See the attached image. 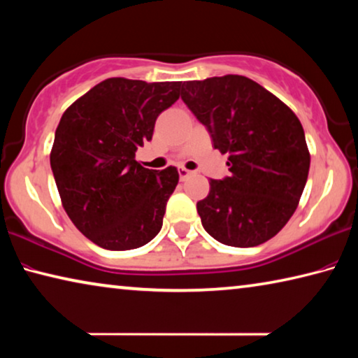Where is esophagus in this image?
<instances>
[{
  "instance_id": "1",
  "label": "esophagus",
  "mask_w": 358,
  "mask_h": 358,
  "mask_svg": "<svg viewBox=\"0 0 358 358\" xmlns=\"http://www.w3.org/2000/svg\"><path fill=\"white\" fill-rule=\"evenodd\" d=\"M192 172L191 171H187V169H185V167H180L178 169V175H180V180H186L187 177H189Z\"/></svg>"
}]
</instances>
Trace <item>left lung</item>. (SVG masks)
Here are the masks:
<instances>
[{"label":"left lung","mask_w":358,"mask_h":358,"mask_svg":"<svg viewBox=\"0 0 358 358\" xmlns=\"http://www.w3.org/2000/svg\"><path fill=\"white\" fill-rule=\"evenodd\" d=\"M181 99L213 147L229 155L230 175L210 180L208 196L197 202L203 229L227 246L265 243L294 215L308 180L311 157L300 120L243 76L185 82Z\"/></svg>","instance_id":"left-lung-1"}]
</instances>
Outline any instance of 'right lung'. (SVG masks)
Segmentation results:
<instances>
[{"label": "right lung", "mask_w": 358, "mask_h": 358, "mask_svg": "<svg viewBox=\"0 0 358 358\" xmlns=\"http://www.w3.org/2000/svg\"><path fill=\"white\" fill-rule=\"evenodd\" d=\"M178 98L180 82L112 77L66 108L50 166L63 208L94 245L136 250L159 234L178 171L145 169L136 151Z\"/></svg>", "instance_id": "right-lung-1"}]
</instances>
